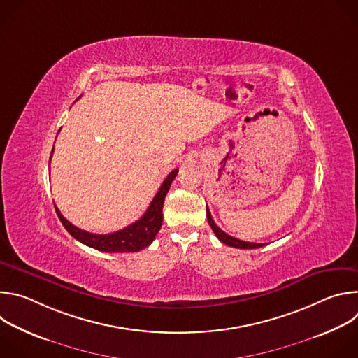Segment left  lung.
<instances>
[{
	"label": "left lung",
	"instance_id": "left-lung-1",
	"mask_svg": "<svg viewBox=\"0 0 358 358\" xmlns=\"http://www.w3.org/2000/svg\"><path fill=\"white\" fill-rule=\"evenodd\" d=\"M207 220H208V224H210L211 229H213L214 234L217 235V238H218L222 243H225V245H228V246H234V248H239V249H255V248H262V246H265V243L246 242V241H241V239H238V238H234V236L225 234V232L214 222L208 207H207Z\"/></svg>",
	"mask_w": 358,
	"mask_h": 358
}]
</instances>
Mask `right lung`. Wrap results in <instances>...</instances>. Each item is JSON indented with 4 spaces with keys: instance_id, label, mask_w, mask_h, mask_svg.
<instances>
[{
    "instance_id": "obj_1",
    "label": "right lung",
    "mask_w": 358,
    "mask_h": 358,
    "mask_svg": "<svg viewBox=\"0 0 358 358\" xmlns=\"http://www.w3.org/2000/svg\"><path fill=\"white\" fill-rule=\"evenodd\" d=\"M54 152V150H52ZM52 152H50V157H52ZM178 173V169L173 170L167 178L163 181L162 187L159 188L157 194L152 198L150 207L144 213V215L137 220L136 222L130 224L129 227L112 232V234H105V235H99V234H90L87 231L79 229L78 227L72 225L62 214L61 211L55 207L57 214L65 227V229L79 242L94 248L101 252H138L144 248H147L152 241H155L156 235L159 234L162 225H163V203L164 198L170 189V185L173 180L176 178Z\"/></svg>"
}]
</instances>
